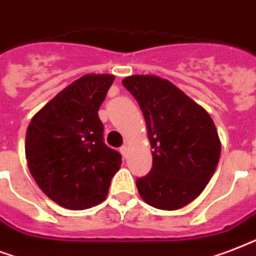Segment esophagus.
Returning a JSON list of instances; mask_svg holds the SVG:
<instances>
[{
  "label": "esophagus",
  "instance_id": "obj_1",
  "mask_svg": "<svg viewBox=\"0 0 256 256\" xmlns=\"http://www.w3.org/2000/svg\"><path fill=\"white\" fill-rule=\"evenodd\" d=\"M120 152H122L124 158H126V156H128V146H122V148H120Z\"/></svg>",
  "mask_w": 256,
  "mask_h": 256
}]
</instances>
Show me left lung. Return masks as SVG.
<instances>
[{"label":"left lung","instance_id":"obj_1","mask_svg":"<svg viewBox=\"0 0 256 256\" xmlns=\"http://www.w3.org/2000/svg\"><path fill=\"white\" fill-rule=\"evenodd\" d=\"M122 85L140 106L152 146V168L136 180L142 200L179 210L203 192L220 158L212 118L178 86L158 76L126 77Z\"/></svg>","mask_w":256,"mask_h":256}]
</instances>
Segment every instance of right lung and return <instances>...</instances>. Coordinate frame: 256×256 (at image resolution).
Returning a JSON list of instances; mask_svg holds the SVG:
<instances>
[{
	"instance_id": "1",
	"label": "right lung",
	"mask_w": 256,
	"mask_h": 256,
	"mask_svg": "<svg viewBox=\"0 0 256 256\" xmlns=\"http://www.w3.org/2000/svg\"><path fill=\"white\" fill-rule=\"evenodd\" d=\"M114 74H85L34 114L25 154L45 195L69 210H86L106 198L122 155L104 142L98 108Z\"/></svg>"
}]
</instances>
